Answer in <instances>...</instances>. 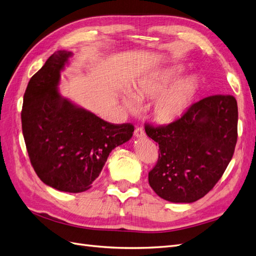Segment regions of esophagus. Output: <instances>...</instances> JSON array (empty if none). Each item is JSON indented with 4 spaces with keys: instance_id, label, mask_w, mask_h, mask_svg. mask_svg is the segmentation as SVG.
Segmentation results:
<instances>
[{
    "instance_id": "1",
    "label": "esophagus",
    "mask_w": 256,
    "mask_h": 256,
    "mask_svg": "<svg viewBox=\"0 0 256 256\" xmlns=\"http://www.w3.org/2000/svg\"><path fill=\"white\" fill-rule=\"evenodd\" d=\"M134 136L136 138H145V132L143 128H136L134 130Z\"/></svg>"
}]
</instances>
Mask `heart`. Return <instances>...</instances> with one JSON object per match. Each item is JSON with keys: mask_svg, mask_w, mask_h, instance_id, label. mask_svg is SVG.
<instances>
[{"mask_svg": "<svg viewBox=\"0 0 256 256\" xmlns=\"http://www.w3.org/2000/svg\"><path fill=\"white\" fill-rule=\"evenodd\" d=\"M182 72V67L164 68L143 79L136 86L138 98L152 99L158 96L154 100L152 115L162 125H168L180 120L194 102L200 90V81L196 74L186 76L174 82ZM122 100L128 109H136L138 102L132 95L126 92Z\"/></svg>", "mask_w": 256, "mask_h": 256, "instance_id": "b5f03b06", "label": "heart"}]
</instances>
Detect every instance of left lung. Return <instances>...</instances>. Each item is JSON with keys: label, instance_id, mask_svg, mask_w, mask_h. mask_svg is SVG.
Instances as JSON below:
<instances>
[{"label": "left lung", "instance_id": "obj_1", "mask_svg": "<svg viewBox=\"0 0 256 256\" xmlns=\"http://www.w3.org/2000/svg\"><path fill=\"white\" fill-rule=\"evenodd\" d=\"M237 122L236 99L214 95L193 104L168 126L146 125V134L160 152L148 173L152 190L172 203H193L206 196L233 157Z\"/></svg>", "mask_w": 256, "mask_h": 256}]
</instances>
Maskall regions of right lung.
<instances>
[{"mask_svg":"<svg viewBox=\"0 0 256 256\" xmlns=\"http://www.w3.org/2000/svg\"><path fill=\"white\" fill-rule=\"evenodd\" d=\"M74 53L58 50L30 78L23 97L22 132L40 180L58 191H86L110 152L128 142L131 124L114 125L60 94V72Z\"/></svg>","mask_w":256,"mask_h":256,"instance_id":"1","label":"right lung"}]
</instances>
